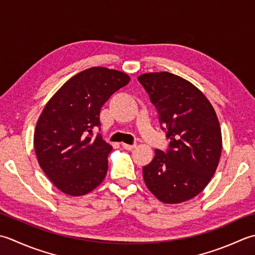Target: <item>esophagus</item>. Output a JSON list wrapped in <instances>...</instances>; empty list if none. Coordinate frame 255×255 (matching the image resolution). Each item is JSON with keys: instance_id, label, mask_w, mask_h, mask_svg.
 Returning <instances> with one entry per match:
<instances>
[{"instance_id": "34e87169", "label": "esophagus", "mask_w": 255, "mask_h": 255, "mask_svg": "<svg viewBox=\"0 0 255 255\" xmlns=\"http://www.w3.org/2000/svg\"><path fill=\"white\" fill-rule=\"evenodd\" d=\"M122 146L124 147V148H126V149H128V150H131V149H133V148H135V147H136V145H135V144H126V143H123L122 144Z\"/></svg>"}]
</instances>
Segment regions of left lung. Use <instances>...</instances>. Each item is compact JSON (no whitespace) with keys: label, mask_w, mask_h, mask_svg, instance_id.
Returning <instances> with one entry per match:
<instances>
[{"label":"left lung","mask_w":255,"mask_h":255,"mask_svg":"<svg viewBox=\"0 0 255 255\" xmlns=\"http://www.w3.org/2000/svg\"><path fill=\"white\" fill-rule=\"evenodd\" d=\"M137 79L170 138L167 152L155 149L143 167L145 185L164 204H180L201 193L216 173L222 149L219 120L204 93L184 78L162 71Z\"/></svg>","instance_id":"obj_1"}]
</instances>
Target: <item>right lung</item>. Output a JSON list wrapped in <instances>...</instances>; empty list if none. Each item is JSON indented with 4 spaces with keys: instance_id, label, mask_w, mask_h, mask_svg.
Returning <instances> with one entry per match:
<instances>
[{
    "instance_id": "right-lung-1",
    "label": "right lung",
    "mask_w": 255,
    "mask_h": 255,
    "mask_svg": "<svg viewBox=\"0 0 255 255\" xmlns=\"http://www.w3.org/2000/svg\"><path fill=\"white\" fill-rule=\"evenodd\" d=\"M131 78L92 67L71 77L46 103L36 123L34 148L40 168L61 193L84 196L105 179L112 146L93 129L111 95Z\"/></svg>"
}]
</instances>
